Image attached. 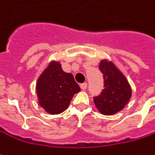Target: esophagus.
<instances>
[{
    "label": "esophagus",
    "instance_id": "1",
    "mask_svg": "<svg viewBox=\"0 0 155 155\" xmlns=\"http://www.w3.org/2000/svg\"><path fill=\"white\" fill-rule=\"evenodd\" d=\"M81 90H85V89L87 88V83H82V84H81Z\"/></svg>",
    "mask_w": 155,
    "mask_h": 155
}]
</instances>
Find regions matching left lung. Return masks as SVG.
Listing matches in <instances>:
<instances>
[{"label": "left lung", "instance_id": "8db88e82", "mask_svg": "<svg viewBox=\"0 0 155 155\" xmlns=\"http://www.w3.org/2000/svg\"><path fill=\"white\" fill-rule=\"evenodd\" d=\"M99 69L103 74L104 89L94 97V103L101 114L113 115L123 110L132 96V89L125 75L114 63L102 59Z\"/></svg>", "mask_w": 155, "mask_h": 155}]
</instances>
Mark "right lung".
Listing matches in <instances>:
<instances>
[{
  "mask_svg": "<svg viewBox=\"0 0 155 155\" xmlns=\"http://www.w3.org/2000/svg\"><path fill=\"white\" fill-rule=\"evenodd\" d=\"M80 91L73 74L64 72L60 63L55 60L49 63L36 84L39 106L52 115L65 111L72 97Z\"/></svg>",
  "mask_w": 155,
  "mask_h": 155,
  "instance_id": "right-lung-1",
  "label": "right lung"
}]
</instances>
